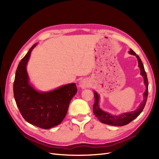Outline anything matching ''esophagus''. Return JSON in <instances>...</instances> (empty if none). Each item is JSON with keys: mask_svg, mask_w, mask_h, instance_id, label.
<instances>
[{"mask_svg": "<svg viewBox=\"0 0 159 159\" xmlns=\"http://www.w3.org/2000/svg\"><path fill=\"white\" fill-rule=\"evenodd\" d=\"M79 86L81 88V89H84L85 88L89 86V82H88V80L83 79V80H81L80 81H79Z\"/></svg>", "mask_w": 159, "mask_h": 159, "instance_id": "esophagus-1", "label": "esophagus"}]
</instances>
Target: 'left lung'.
<instances>
[{"instance_id":"left-lung-1","label":"left lung","mask_w":159,"mask_h":159,"mask_svg":"<svg viewBox=\"0 0 159 159\" xmlns=\"http://www.w3.org/2000/svg\"><path fill=\"white\" fill-rule=\"evenodd\" d=\"M129 53L132 55L136 56L138 59V66L141 70L140 74L143 77V82H144V84L145 86V91L143 93V101L141 102L139 107L135 111L122 113L119 115H111L107 112H105V111L102 110L101 108L99 107V96L96 91H94V93H94L95 102H94V104L93 105V113H94V115L99 119V120L102 122V123H104V124L115 126H122L128 125V123L132 122L134 119L137 118V117L140 115V113L142 112V111L144 109V107L145 105L147 99H148V77H147V74L145 71V69L143 67V63L142 60H141V59L139 58V56L136 55V53H135L132 49H130Z\"/></svg>"}]
</instances>
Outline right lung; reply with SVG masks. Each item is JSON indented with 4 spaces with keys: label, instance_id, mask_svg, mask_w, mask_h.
I'll return each mask as SVG.
<instances>
[{
    "label": "right lung",
    "instance_id": "right-lung-1",
    "mask_svg": "<svg viewBox=\"0 0 159 159\" xmlns=\"http://www.w3.org/2000/svg\"><path fill=\"white\" fill-rule=\"evenodd\" d=\"M34 44L17 66L14 83V96L22 116L32 125L49 129L60 125L67 113L69 103L77 92L75 83L48 92L36 90L29 82L27 64Z\"/></svg>",
    "mask_w": 159,
    "mask_h": 159
}]
</instances>
